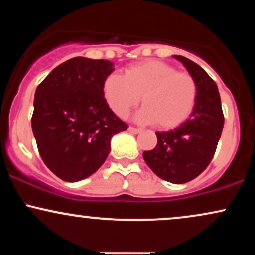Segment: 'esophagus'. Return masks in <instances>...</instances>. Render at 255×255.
<instances>
[{
	"mask_svg": "<svg viewBox=\"0 0 255 255\" xmlns=\"http://www.w3.org/2000/svg\"><path fill=\"white\" fill-rule=\"evenodd\" d=\"M128 131L131 134H139L141 129H137V128H134V127H128Z\"/></svg>",
	"mask_w": 255,
	"mask_h": 255,
	"instance_id": "esophagus-1",
	"label": "esophagus"
}]
</instances>
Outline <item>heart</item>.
I'll return each instance as SVG.
<instances>
[{"label": "heart", "instance_id": "heart-1", "mask_svg": "<svg viewBox=\"0 0 255 255\" xmlns=\"http://www.w3.org/2000/svg\"><path fill=\"white\" fill-rule=\"evenodd\" d=\"M102 95L119 118H126L139 103L144 107L135 114L139 122L158 128H174L186 121L198 98V83L189 73L177 72L162 61L148 60L125 69V75L110 73L103 79Z\"/></svg>", "mask_w": 255, "mask_h": 255}]
</instances>
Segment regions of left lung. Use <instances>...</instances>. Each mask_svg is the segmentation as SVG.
<instances>
[{
    "instance_id": "obj_1",
    "label": "left lung",
    "mask_w": 255,
    "mask_h": 255,
    "mask_svg": "<svg viewBox=\"0 0 255 255\" xmlns=\"http://www.w3.org/2000/svg\"><path fill=\"white\" fill-rule=\"evenodd\" d=\"M198 83V98L188 120L175 129L157 131V146L142 153L158 177L181 184L203 172L217 148L224 126L217 85L199 64L174 55Z\"/></svg>"
}]
</instances>
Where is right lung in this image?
I'll return each instance as SVG.
<instances>
[{
  "mask_svg": "<svg viewBox=\"0 0 255 255\" xmlns=\"http://www.w3.org/2000/svg\"><path fill=\"white\" fill-rule=\"evenodd\" d=\"M113 72L110 61L73 57L38 85L32 130L43 162L61 180L78 182L95 174L111 137L128 128L102 95L103 79Z\"/></svg>",
  "mask_w": 255,
  "mask_h": 255,
  "instance_id": "right-lung-1",
  "label": "right lung"
}]
</instances>
